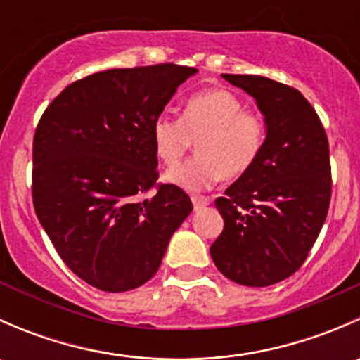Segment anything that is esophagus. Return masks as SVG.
Returning <instances> with one entry per match:
<instances>
[{"label":"esophagus","instance_id":"34e87169","mask_svg":"<svg viewBox=\"0 0 360 360\" xmlns=\"http://www.w3.org/2000/svg\"><path fill=\"white\" fill-rule=\"evenodd\" d=\"M191 202H193L195 210H198V209H202V207L209 205L210 200L207 197H191Z\"/></svg>","mask_w":360,"mask_h":360}]
</instances>
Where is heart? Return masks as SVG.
I'll return each mask as SVG.
<instances>
[{"label":"heart","instance_id":"1","mask_svg":"<svg viewBox=\"0 0 360 360\" xmlns=\"http://www.w3.org/2000/svg\"><path fill=\"white\" fill-rule=\"evenodd\" d=\"M266 127L257 112L245 110L240 97L224 89L195 94L183 118L162 112L153 123L158 158L174 167L197 143V158L165 174V179L188 191H202L223 177L245 176L263 151Z\"/></svg>","mask_w":360,"mask_h":360}]
</instances>
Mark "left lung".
<instances>
[{"label": "left lung", "mask_w": 360, "mask_h": 360, "mask_svg": "<svg viewBox=\"0 0 360 360\" xmlns=\"http://www.w3.org/2000/svg\"><path fill=\"white\" fill-rule=\"evenodd\" d=\"M223 78L256 99L266 139L252 169L216 198L224 228L210 256L230 281L266 288L300 270L321 233L333 184L328 136L292 86L264 76Z\"/></svg>", "instance_id": "1"}]
</instances>
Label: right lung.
<instances>
[{
  "mask_svg": "<svg viewBox=\"0 0 360 360\" xmlns=\"http://www.w3.org/2000/svg\"><path fill=\"white\" fill-rule=\"evenodd\" d=\"M197 69L165 63L108 69L68 85L32 139L36 216L72 274L123 292L158 271L174 231L193 210L158 179L153 123ZM155 190L153 198H144Z\"/></svg>",
  "mask_w": 360,
  "mask_h": 360,
  "instance_id": "obj_1",
  "label": "right lung"
}]
</instances>
